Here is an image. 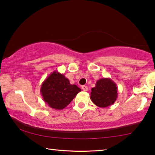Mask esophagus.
Returning a JSON list of instances; mask_svg holds the SVG:
<instances>
[{"mask_svg":"<svg viewBox=\"0 0 155 155\" xmlns=\"http://www.w3.org/2000/svg\"><path fill=\"white\" fill-rule=\"evenodd\" d=\"M82 90L84 91H88V87H87V86L84 85V86H82Z\"/></svg>","mask_w":155,"mask_h":155,"instance_id":"esophagus-1","label":"esophagus"}]
</instances>
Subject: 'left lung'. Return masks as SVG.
<instances>
[{
    "mask_svg": "<svg viewBox=\"0 0 155 155\" xmlns=\"http://www.w3.org/2000/svg\"><path fill=\"white\" fill-rule=\"evenodd\" d=\"M116 84L110 78H102L97 81L95 87L91 88V100L100 108L113 105L117 98Z\"/></svg>",
    "mask_w": 155,
    "mask_h": 155,
    "instance_id": "8db88e82",
    "label": "left lung"
}]
</instances>
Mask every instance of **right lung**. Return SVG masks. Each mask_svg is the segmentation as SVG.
<instances>
[{
  "label": "right lung",
  "instance_id": "obj_1",
  "mask_svg": "<svg viewBox=\"0 0 155 155\" xmlns=\"http://www.w3.org/2000/svg\"><path fill=\"white\" fill-rule=\"evenodd\" d=\"M80 91V88L75 84H71L69 80L58 71L51 73L40 88L45 102L56 110L67 107Z\"/></svg>",
  "mask_w": 155,
  "mask_h": 155
}]
</instances>
